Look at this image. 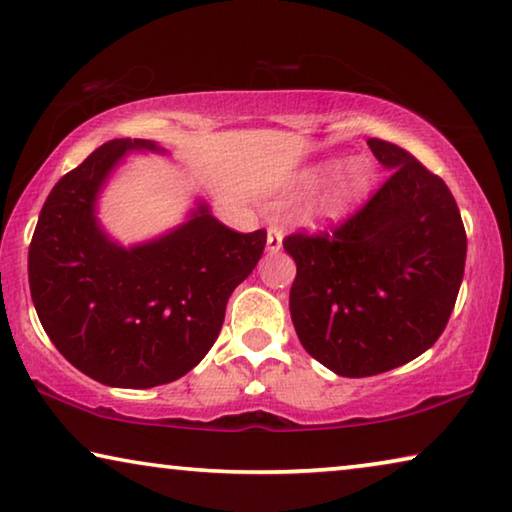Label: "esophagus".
Segmentation results:
<instances>
[{
  "instance_id": "1",
  "label": "esophagus",
  "mask_w": 512,
  "mask_h": 512,
  "mask_svg": "<svg viewBox=\"0 0 512 512\" xmlns=\"http://www.w3.org/2000/svg\"><path fill=\"white\" fill-rule=\"evenodd\" d=\"M266 250L269 253H280L282 250V232L278 227H269V232H266Z\"/></svg>"
}]
</instances>
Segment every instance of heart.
I'll return each instance as SVG.
<instances>
[{"instance_id": "obj_1", "label": "heart", "mask_w": 512, "mask_h": 512, "mask_svg": "<svg viewBox=\"0 0 512 512\" xmlns=\"http://www.w3.org/2000/svg\"><path fill=\"white\" fill-rule=\"evenodd\" d=\"M332 181L336 182L332 189L321 200H316L314 205L307 207L303 216L305 225L314 227V230L344 221L346 216H351L362 205L371 191L373 170L369 161L364 159H323L319 164L300 170L291 186L296 191L312 193L316 189H323V186H328Z\"/></svg>"}]
</instances>
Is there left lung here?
<instances>
[{
  "mask_svg": "<svg viewBox=\"0 0 512 512\" xmlns=\"http://www.w3.org/2000/svg\"><path fill=\"white\" fill-rule=\"evenodd\" d=\"M389 180L332 234H291L289 312L300 344L337 376L419 358L442 335L465 273L467 237L440 177L394 143L369 139Z\"/></svg>",
  "mask_w": 512,
  "mask_h": 512,
  "instance_id": "1",
  "label": "left lung"
}]
</instances>
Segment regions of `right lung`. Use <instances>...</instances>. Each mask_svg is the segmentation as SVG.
<instances>
[{"mask_svg":"<svg viewBox=\"0 0 512 512\" xmlns=\"http://www.w3.org/2000/svg\"><path fill=\"white\" fill-rule=\"evenodd\" d=\"M134 152L168 150L116 139L56 182L29 246V287L47 337L72 367L102 385L148 389L182 378L209 353L266 232L230 230L198 196L180 225L123 246L100 221V198Z\"/></svg>","mask_w":512,"mask_h":512,"instance_id":"1","label":"right lung"}]
</instances>
